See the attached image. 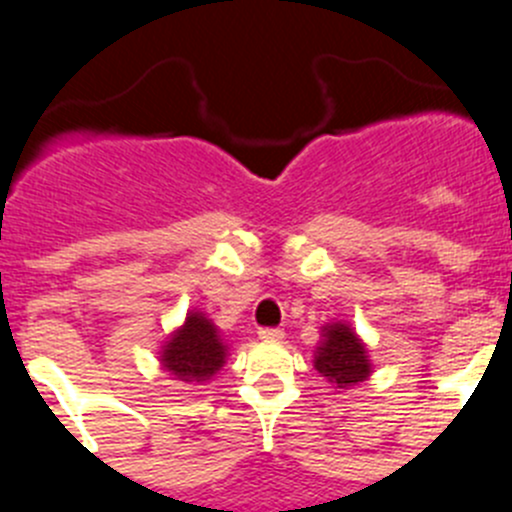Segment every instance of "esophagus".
Here are the masks:
<instances>
[{
    "label": "esophagus",
    "instance_id": "34e87169",
    "mask_svg": "<svg viewBox=\"0 0 512 512\" xmlns=\"http://www.w3.org/2000/svg\"><path fill=\"white\" fill-rule=\"evenodd\" d=\"M257 337L265 342H277L285 337V332H282L280 327H260V330H257Z\"/></svg>",
    "mask_w": 512,
    "mask_h": 512
}]
</instances>
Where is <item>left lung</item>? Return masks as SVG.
<instances>
[{"label": "left lung", "mask_w": 512, "mask_h": 512, "mask_svg": "<svg viewBox=\"0 0 512 512\" xmlns=\"http://www.w3.org/2000/svg\"><path fill=\"white\" fill-rule=\"evenodd\" d=\"M325 342L317 347L315 370L322 372L337 388L357 385L370 375V362H367L365 345L357 340L355 332L347 325L325 327Z\"/></svg>", "instance_id": "obj_1"}]
</instances>
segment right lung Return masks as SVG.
Instances as JSON below:
<instances>
[{"mask_svg":"<svg viewBox=\"0 0 512 512\" xmlns=\"http://www.w3.org/2000/svg\"><path fill=\"white\" fill-rule=\"evenodd\" d=\"M162 362L177 380H210L225 362V345L215 325L200 312H192L185 327L177 330V335L165 345Z\"/></svg>","mask_w":512,"mask_h":512,"instance_id":"obj_1","label":"right lung"}]
</instances>
